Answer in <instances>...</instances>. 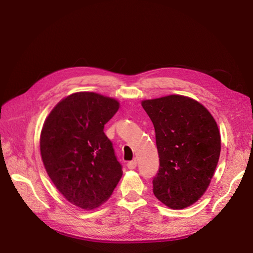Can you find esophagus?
I'll return each instance as SVG.
<instances>
[{
  "label": "esophagus",
  "instance_id": "1",
  "mask_svg": "<svg viewBox=\"0 0 253 253\" xmlns=\"http://www.w3.org/2000/svg\"><path fill=\"white\" fill-rule=\"evenodd\" d=\"M136 166H137V161H136V160L129 161V162L127 163V168L129 169H136Z\"/></svg>",
  "mask_w": 253,
  "mask_h": 253
}]
</instances>
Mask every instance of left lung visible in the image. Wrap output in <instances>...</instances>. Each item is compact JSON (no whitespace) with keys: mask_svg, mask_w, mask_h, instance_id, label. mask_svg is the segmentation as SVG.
Listing matches in <instances>:
<instances>
[{"mask_svg":"<svg viewBox=\"0 0 253 253\" xmlns=\"http://www.w3.org/2000/svg\"><path fill=\"white\" fill-rule=\"evenodd\" d=\"M160 158L153 193L166 207L180 210L206 192L221 153L217 124L206 107L188 96L171 94L144 100Z\"/></svg>","mask_w":253,"mask_h":253,"instance_id":"left-lung-1","label":"left lung"}]
</instances>
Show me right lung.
<instances>
[{
	"instance_id": "1",
	"label": "right lung",
	"mask_w": 253,
	"mask_h": 253,
	"mask_svg": "<svg viewBox=\"0 0 253 253\" xmlns=\"http://www.w3.org/2000/svg\"><path fill=\"white\" fill-rule=\"evenodd\" d=\"M118 109L113 98L76 92L58 102L43 124L40 151L45 170L74 206L100 207L122 178V165L103 131Z\"/></svg>"
}]
</instances>
